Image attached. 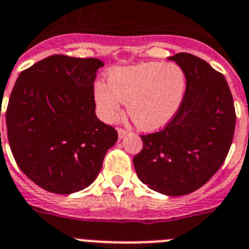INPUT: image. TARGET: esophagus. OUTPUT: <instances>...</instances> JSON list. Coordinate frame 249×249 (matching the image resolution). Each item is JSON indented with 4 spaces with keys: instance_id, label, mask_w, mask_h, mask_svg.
I'll list each match as a JSON object with an SVG mask.
<instances>
[{
    "instance_id": "obj_1",
    "label": "esophagus",
    "mask_w": 249,
    "mask_h": 249,
    "mask_svg": "<svg viewBox=\"0 0 249 249\" xmlns=\"http://www.w3.org/2000/svg\"><path fill=\"white\" fill-rule=\"evenodd\" d=\"M128 135H131V131H129V129L118 128V136H120V139H123V137H126V136Z\"/></svg>"
}]
</instances>
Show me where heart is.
Returning a JSON list of instances; mask_svg holds the SVG:
<instances>
[{
	"label": "heart",
	"mask_w": 249,
	"mask_h": 249,
	"mask_svg": "<svg viewBox=\"0 0 249 249\" xmlns=\"http://www.w3.org/2000/svg\"><path fill=\"white\" fill-rule=\"evenodd\" d=\"M185 92V71L178 64L143 63L112 70L108 83L95 84L94 99L106 121L116 120L123 103H128L136 126L154 131L175 117Z\"/></svg>",
	"instance_id": "heart-1"
}]
</instances>
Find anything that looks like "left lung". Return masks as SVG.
<instances>
[{
    "instance_id": "1",
    "label": "left lung",
    "mask_w": 249,
    "mask_h": 249,
    "mask_svg": "<svg viewBox=\"0 0 249 249\" xmlns=\"http://www.w3.org/2000/svg\"><path fill=\"white\" fill-rule=\"evenodd\" d=\"M186 75L178 113L162 129L141 135L133 157L139 179L170 196L190 194L220 169L235 127L234 102L226 78L207 61L188 53L170 56Z\"/></svg>"
}]
</instances>
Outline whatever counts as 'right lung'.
Masks as SVG:
<instances>
[{"label":"right lung","instance_id":"right-lung-1","mask_svg":"<svg viewBox=\"0 0 249 249\" xmlns=\"http://www.w3.org/2000/svg\"><path fill=\"white\" fill-rule=\"evenodd\" d=\"M102 67L94 58L52 55L15 83L6 109L8 143L21 171L50 193L90 185L118 140L114 127L95 116L93 83Z\"/></svg>","mask_w":249,"mask_h":249}]
</instances>
